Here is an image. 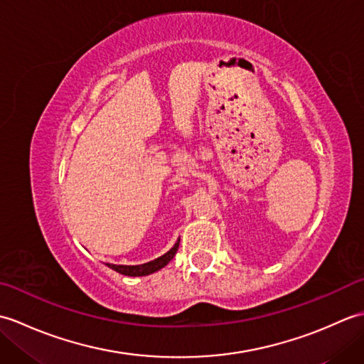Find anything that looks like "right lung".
Returning a JSON list of instances; mask_svg holds the SVG:
<instances>
[{"label": "right lung", "mask_w": 364, "mask_h": 364, "mask_svg": "<svg viewBox=\"0 0 364 364\" xmlns=\"http://www.w3.org/2000/svg\"><path fill=\"white\" fill-rule=\"evenodd\" d=\"M178 245H180V241H176V244L170 249L167 253L162 255V257L153 259L150 262H145V264H137V266H122V264H107V267L114 269L115 272H119L122 275H128V277H144V275H150L156 270L162 269L164 266L168 264V261L175 257V253L178 250Z\"/></svg>", "instance_id": "obj_1"}]
</instances>
